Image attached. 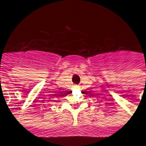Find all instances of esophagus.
Here are the masks:
<instances>
[{"label":"esophagus","mask_w":146,"mask_h":146,"mask_svg":"<svg viewBox=\"0 0 146 146\" xmlns=\"http://www.w3.org/2000/svg\"><path fill=\"white\" fill-rule=\"evenodd\" d=\"M74 88H78V86H76V85H74Z\"/></svg>","instance_id":"esophagus-1"}]
</instances>
